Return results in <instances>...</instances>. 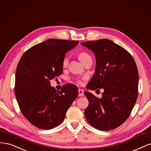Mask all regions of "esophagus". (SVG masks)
<instances>
[{"label": "esophagus", "instance_id": "obj_1", "mask_svg": "<svg viewBox=\"0 0 151 151\" xmlns=\"http://www.w3.org/2000/svg\"><path fill=\"white\" fill-rule=\"evenodd\" d=\"M84 96V91L81 89H79V96Z\"/></svg>", "mask_w": 151, "mask_h": 151}]
</instances>
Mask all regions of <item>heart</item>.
Masks as SVG:
<instances>
[{
    "label": "heart",
    "mask_w": 151,
    "mask_h": 151,
    "mask_svg": "<svg viewBox=\"0 0 151 151\" xmlns=\"http://www.w3.org/2000/svg\"><path fill=\"white\" fill-rule=\"evenodd\" d=\"M79 60L83 63H84L87 60H88V59L91 58V57L86 52H81L79 55ZM68 60H69V58H68V56H66L63 58V61H62V65L63 67H66L68 65ZM77 83L81 84H82V81L80 80H78L77 81Z\"/></svg>",
    "instance_id": "obj_1"
}]
</instances>
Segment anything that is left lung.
<instances>
[{
  "label": "left lung",
  "mask_w": 151,
  "mask_h": 151,
  "mask_svg": "<svg viewBox=\"0 0 151 151\" xmlns=\"http://www.w3.org/2000/svg\"><path fill=\"white\" fill-rule=\"evenodd\" d=\"M81 45L91 50L96 57L95 72L87 88L104 89L99 99L84 92L89 101L84 111L86 119L98 130L115 129L129 118L137 99L136 63L126 50L109 40L89 41Z\"/></svg>",
  "instance_id": "obj_1"
}]
</instances>
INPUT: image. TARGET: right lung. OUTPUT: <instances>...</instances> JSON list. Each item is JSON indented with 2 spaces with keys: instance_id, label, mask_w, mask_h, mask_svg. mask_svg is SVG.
<instances>
[{
  "instance_id": "1",
  "label": "right lung",
  "mask_w": 151,
  "mask_h": 151,
  "mask_svg": "<svg viewBox=\"0 0 151 151\" xmlns=\"http://www.w3.org/2000/svg\"><path fill=\"white\" fill-rule=\"evenodd\" d=\"M78 41L48 39L32 47L18 63L14 93L22 115L32 125L49 130L60 124L78 96L76 85L67 84L57 91L50 80L62 74L65 53Z\"/></svg>"
}]
</instances>
